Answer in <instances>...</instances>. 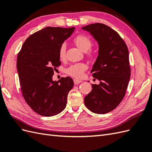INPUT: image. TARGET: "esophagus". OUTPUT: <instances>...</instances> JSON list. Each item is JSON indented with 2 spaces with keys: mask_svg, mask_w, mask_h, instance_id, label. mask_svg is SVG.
<instances>
[{
  "mask_svg": "<svg viewBox=\"0 0 152 152\" xmlns=\"http://www.w3.org/2000/svg\"><path fill=\"white\" fill-rule=\"evenodd\" d=\"M81 82H82V81L80 80H77V79H75L74 80V83H75V85H77L80 83Z\"/></svg>",
  "mask_w": 152,
  "mask_h": 152,
  "instance_id": "1",
  "label": "esophagus"
}]
</instances>
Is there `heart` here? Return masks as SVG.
Instances as JSON below:
<instances>
[{
    "mask_svg": "<svg viewBox=\"0 0 152 152\" xmlns=\"http://www.w3.org/2000/svg\"><path fill=\"white\" fill-rule=\"evenodd\" d=\"M75 44L85 52V56L92 59L96 55V51L91 48L92 46V41L88 36L84 34H79L73 39ZM58 56L61 61H64L67 57V46L65 44H62L58 49ZM87 68V65L85 63H76L70 65L65 69V72L68 75L80 77L83 76V74Z\"/></svg>",
    "mask_w": 152,
    "mask_h": 152,
    "instance_id": "heart-1",
    "label": "heart"
}]
</instances>
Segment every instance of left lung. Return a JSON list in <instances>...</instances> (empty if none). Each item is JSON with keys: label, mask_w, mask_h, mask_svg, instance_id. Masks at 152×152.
<instances>
[{"label": "left lung", "mask_w": 152, "mask_h": 152, "mask_svg": "<svg viewBox=\"0 0 152 152\" xmlns=\"http://www.w3.org/2000/svg\"><path fill=\"white\" fill-rule=\"evenodd\" d=\"M82 29L98 42V56L91 73L100 81L99 85L92 84L85 104L94 113L104 114L115 109L125 96L130 78L129 53L123 38L108 26L95 23Z\"/></svg>", "instance_id": "left-lung-1"}]
</instances>
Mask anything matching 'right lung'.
<instances>
[{"label": "right lung", "mask_w": 152, "mask_h": 152, "mask_svg": "<svg viewBox=\"0 0 152 152\" xmlns=\"http://www.w3.org/2000/svg\"><path fill=\"white\" fill-rule=\"evenodd\" d=\"M75 27H47L26 39L18 54L17 67L23 97L37 114L50 117L64 110L74 86L70 77L53 80L61 65L58 49L71 35Z\"/></svg>", "instance_id": "right-lung-1"}]
</instances>
